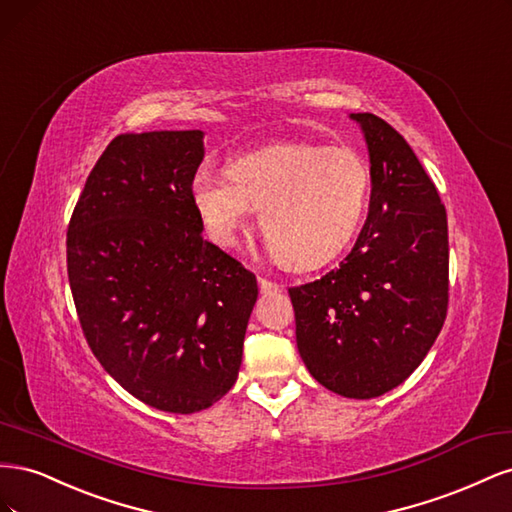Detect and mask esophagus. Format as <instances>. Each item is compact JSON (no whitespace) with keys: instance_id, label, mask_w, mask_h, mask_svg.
<instances>
[{"instance_id":"esophagus-1","label":"esophagus","mask_w":512,"mask_h":512,"mask_svg":"<svg viewBox=\"0 0 512 512\" xmlns=\"http://www.w3.org/2000/svg\"><path fill=\"white\" fill-rule=\"evenodd\" d=\"M258 286H260V292H262V294H277V292H282V286L277 284V282L267 280V277H258Z\"/></svg>"}]
</instances>
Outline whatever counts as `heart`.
Instances as JSON below:
<instances>
[{
	"mask_svg": "<svg viewBox=\"0 0 512 512\" xmlns=\"http://www.w3.org/2000/svg\"><path fill=\"white\" fill-rule=\"evenodd\" d=\"M369 164L350 147L282 143L245 153L228 177L198 168L192 203L207 235L237 243L252 207L273 256L290 269H314L350 241L367 209Z\"/></svg>",
	"mask_w": 512,
	"mask_h": 512,
	"instance_id": "b5f03b06",
	"label": "heart"
}]
</instances>
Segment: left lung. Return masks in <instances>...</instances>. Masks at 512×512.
I'll return each instance as SVG.
<instances>
[{
    "instance_id": "8db88e82",
    "label": "left lung",
    "mask_w": 512,
    "mask_h": 512,
    "mask_svg": "<svg viewBox=\"0 0 512 512\" xmlns=\"http://www.w3.org/2000/svg\"><path fill=\"white\" fill-rule=\"evenodd\" d=\"M369 149L371 198L352 252L288 290L297 348L324 389L384 395L421 365L448 307V226L436 185L395 128L352 113Z\"/></svg>"
}]
</instances>
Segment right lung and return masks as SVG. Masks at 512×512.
Masks as SVG:
<instances>
[{
  "mask_svg": "<svg viewBox=\"0 0 512 512\" xmlns=\"http://www.w3.org/2000/svg\"><path fill=\"white\" fill-rule=\"evenodd\" d=\"M200 130L119 134L68 224V280L100 365L143 404L213 406L235 384L256 275L203 239L192 177Z\"/></svg>",
  "mask_w": 512,
  "mask_h": 512,
  "instance_id": "obj_1",
  "label": "right lung"
}]
</instances>
